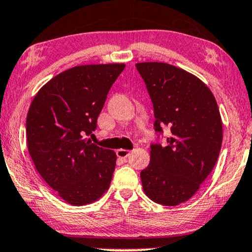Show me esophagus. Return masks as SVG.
I'll list each match as a JSON object with an SVG mask.
<instances>
[{"label": "esophagus", "mask_w": 252, "mask_h": 252, "mask_svg": "<svg viewBox=\"0 0 252 252\" xmlns=\"http://www.w3.org/2000/svg\"><path fill=\"white\" fill-rule=\"evenodd\" d=\"M130 151L129 150H124V149H120L116 151V156L121 158V159H126L129 157Z\"/></svg>", "instance_id": "esophagus-1"}]
</instances>
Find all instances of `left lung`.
Instances as JSON below:
<instances>
[{
	"label": "left lung",
	"instance_id": "8db88e82",
	"mask_svg": "<svg viewBox=\"0 0 252 252\" xmlns=\"http://www.w3.org/2000/svg\"><path fill=\"white\" fill-rule=\"evenodd\" d=\"M154 112V131L170 129L167 144H151L150 165L140 172L154 203L176 206L190 199L219 157L222 123L216 98L196 76L161 62L137 63Z\"/></svg>",
	"mask_w": 252,
	"mask_h": 252
}]
</instances>
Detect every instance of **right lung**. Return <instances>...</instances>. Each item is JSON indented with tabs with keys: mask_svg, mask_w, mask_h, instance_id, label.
<instances>
[{
	"mask_svg": "<svg viewBox=\"0 0 252 252\" xmlns=\"http://www.w3.org/2000/svg\"><path fill=\"white\" fill-rule=\"evenodd\" d=\"M126 65L73 66L36 93L26 119L30 156L47 184L71 205L94 202L108 189L116 154L91 143L110 87Z\"/></svg>",
	"mask_w": 252,
	"mask_h": 252,
	"instance_id": "1",
	"label": "right lung"
}]
</instances>
